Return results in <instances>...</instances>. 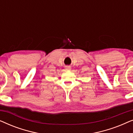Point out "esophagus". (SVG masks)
I'll use <instances>...</instances> for the list:
<instances>
[{
	"mask_svg": "<svg viewBox=\"0 0 133 133\" xmlns=\"http://www.w3.org/2000/svg\"><path fill=\"white\" fill-rule=\"evenodd\" d=\"M65 69H66V70H70L71 67L70 66H65Z\"/></svg>",
	"mask_w": 133,
	"mask_h": 133,
	"instance_id": "1",
	"label": "esophagus"
}]
</instances>
